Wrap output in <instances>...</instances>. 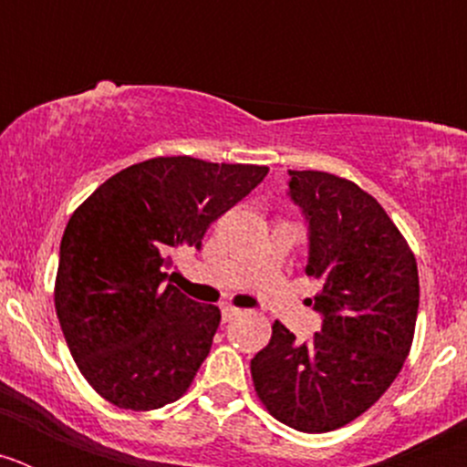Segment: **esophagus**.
Returning <instances> with one entry per match:
<instances>
[{
    "label": "esophagus",
    "instance_id": "esophagus-1",
    "mask_svg": "<svg viewBox=\"0 0 467 467\" xmlns=\"http://www.w3.org/2000/svg\"><path fill=\"white\" fill-rule=\"evenodd\" d=\"M241 313H243L241 308H236V306H224V308H222V320H224V323H229V320L238 317Z\"/></svg>",
    "mask_w": 467,
    "mask_h": 467
}]
</instances>
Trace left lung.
<instances>
[{"mask_svg":"<svg viewBox=\"0 0 467 467\" xmlns=\"http://www.w3.org/2000/svg\"><path fill=\"white\" fill-rule=\"evenodd\" d=\"M290 198L308 222L306 274L323 327L299 344L275 320L250 362L254 390L274 419L329 432L365 414L402 369L419 313L416 257L386 210L356 182L290 171Z\"/></svg>","mask_w":467,"mask_h":467,"instance_id":"left-lung-1","label":"left lung"}]
</instances>
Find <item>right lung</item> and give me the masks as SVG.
<instances>
[{"mask_svg": "<svg viewBox=\"0 0 467 467\" xmlns=\"http://www.w3.org/2000/svg\"><path fill=\"white\" fill-rule=\"evenodd\" d=\"M269 168L156 156L95 189L65 226L56 313L74 362L107 402L151 411L187 393L220 308L168 283L172 253L201 247Z\"/></svg>", "mask_w": 467, "mask_h": 467, "instance_id": "add662e5", "label": "right lung"}]
</instances>
